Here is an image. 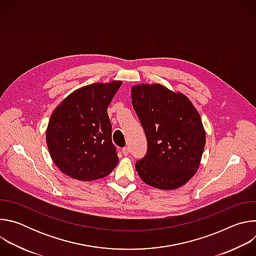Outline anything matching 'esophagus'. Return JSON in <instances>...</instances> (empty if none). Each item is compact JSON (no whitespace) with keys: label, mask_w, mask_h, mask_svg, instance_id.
I'll return each instance as SVG.
<instances>
[{"label":"esophagus","mask_w":256,"mask_h":256,"mask_svg":"<svg viewBox=\"0 0 256 256\" xmlns=\"http://www.w3.org/2000/svg\"><path fill=\"white\" fill-rule=\"evenodd\" d=\"M128 153H130V149H128V147L122 148V154H124V156H128Z\"/></svg>","instance_id":"obj_1"}]
</instances>
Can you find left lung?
Returning a JSON list of instances; mask_svg holds the SVG:
<instances>
[{"mask_svg": "<svg viewBox=\"0 0 256 256\" xmlns=\"http://www.w3.org/2000/svg\"><path fill=\"white\" fill-rule=\"evenodd\" d=\"M132 102L148 142L147 154L136 163L138 176L160 190L184 186L198 171L206 144L198 112L184 94L157 83L132 86Z\"/></svg>", "mask_w": 256, "mask_h": 256, "instance_id": "1", "label": "left lung"}]
</instances>
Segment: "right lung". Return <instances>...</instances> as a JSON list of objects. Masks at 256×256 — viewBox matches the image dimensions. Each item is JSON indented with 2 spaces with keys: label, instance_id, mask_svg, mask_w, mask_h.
Instances as JSON below:
<instances>
[{
  "label": "right lung",
  "instance_id": "right-lung-1",
  "mask_svg": "<svg viewBox=\"0 0 256 256\" xmlns=\"http://www.w3.org/2000/svg\"><path fill=\"white\" fill-rule=\"evenodd\" d=\"M122 81L77 89L54 110L46 128L50 157L66 175L82 181L110 173L118 163L107 107Z\"/></svg>",
  "mask_w": 256,
  "mask_h": 256
}]
</instances>
